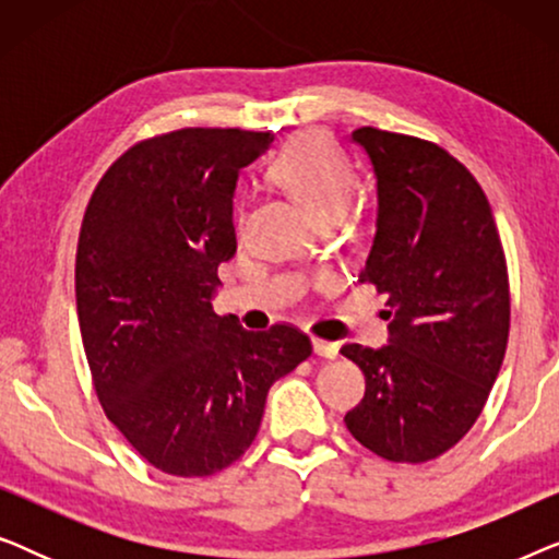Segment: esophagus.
Returning a JSON list of instances; mask_svg holds the SVG:
<instances>
[{
  "mask_svg": "<svg viewBox=\"0 0 559 559\" xmlns=\"http://www.w3.org/2000/svg\"><path fill=\"white\" fill-rule=\"evenodd\" d=\"M312 350H316V354L323 356V358H338V343L312 338Z\"/></svg>",
  "mask_w": 559,
  "mask_h": 559,
  "instance_id": "34e87169",
  "label": "esophagus"
}]
</instances>
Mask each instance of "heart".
<instances>
[{
	"mask_svg": "<svg viewBox=\"0 0 559 559\" xmlns=\"http://www.w3.org/2000/svg\"><path fill=\"white\" fill-rule=\"evenodd\" d=\"M270 173L318 221L338 218L358 190L354 167L320 132L297 134L274 157Z\"/></svg>",
	"mask_w": 559,
	"mask_h": 559,
	"instance_id": "b5f03b06",
	"label": "heart"
}]
</instances>
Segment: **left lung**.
Listing matches in <instances>:
<instances>
[{
    "instance_id": "left-lung-1",
    "label": "left lung",
    "mask_w": 559,
    "mask_h": 559,
    "mask_svg": "<svg viewBox=\"0 0 559 559\" xmlns=\"http://www.w3.org/2000/svg\"><path fill=\"white\" fill-rule=\"evenodd\" d=\"M377 178V234L361 270L389 300V346L348 343L366 377L350 435L386 461L425 463L476 423L509 341V272L491 205L438 144L361 127Z\"/></svg>"
}]
</instances>
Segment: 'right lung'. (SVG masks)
I'll return each instance as SVG.
<instances>
[{"mask_svg":"<svg viewBox=\"0 0 559 559\" xmlns=\"http://www.w3.org/2000/svg\"><path fill=\"white\" fill-rule=\"evenodd\" d=\"M274 136L178 129L129 147L91 195L75 308L106 417L170 476H213L247 453L266 392L312 354L293 325L243 331L216 316L218 264L236 254L239 170Z\"/></svg>","mask_w":559,"mask_h":559,"instance_id":"1","label":"right lung"}]
</instances>
